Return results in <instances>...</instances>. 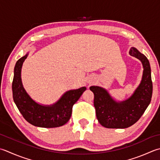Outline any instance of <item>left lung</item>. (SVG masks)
I'll return each mask as SVG.
<instances>
[{"mask_svg":"<svg viewBox=\"0 0 160 160\" xmlns=\"http://www.w3.org/2000/svg\"><path fill=\"white\" fill-rule=\"evenodd\" d=\"M129 53L142 62L143 68L141 83L129 98L117 102L102 87L92 86L89 88L94 94L93 105L97 119L105 128H126L132 126L144 113L151 101L152 82L148 59L134 47Z\"/></svg>","mask_w":160,"mask_h":160,"instance_id":"1","label":"left lung"}]
</instances>
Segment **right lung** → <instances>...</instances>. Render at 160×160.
<instances>
[{
    "label": "right lung",
    "instance_id": "right-lung-1",
    "mask_svg": "<svg viewBox=\"0 0 160 160\" xmlns=\"http://www.w3.org/2000/svg\"><path fill=\"white\" fill-rule=\"evenodd\" d=\"M28 55L18 59L14 67L12 93L16 105L25 119L34 126L57 128L63 126L70 119L73 105L87 88L82 87L78 89L68 91L52 105L38 104L28 94L21 81L22 65Z\"/></svg>",
    "mask_w": 160,
    "mask_h": 160
}]
</instances>
